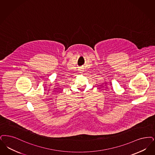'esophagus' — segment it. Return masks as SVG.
Listing matches in <instances>:
<instances>
[{"label":"esophagus","mask_w":155,"mask_h":155,"mask_svg":"<svg viewBox=\"0 0 155 155\" xmlns=\"http://www.w3.org/2000/svg\"><path fill=\"white\" fill-rule=\"evenodd\" d=\"M79 70H80V71H82V68H80V69H79Z\"/></svg>","instance_id":"obj_1"}]
</instances>
